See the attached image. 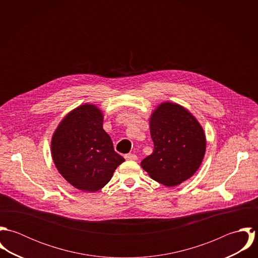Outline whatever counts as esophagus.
I'll list each match as a JSON object with an SVG mask.
<instances>
[{
  "label": "esophagus",
  "instance_id": "34e87169",
  "mask_svg": "<svg viewBox=\"0 0 258 258\" xmlns=\"http://www.w3.org/2000/svg\"><path fill=\"white\" fill-rule=\"evenodd\" d=\"M124 158H125L126 160H128V161H135V160H137V156H136L135 154H131V153L126 154V155L124 156Z\"/></svg>",
  "mask_w": 258,
  "mask_h": 258
}]
</instances>
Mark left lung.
Returning <instances> with one entry per match:
<instances>
[{
    "mask_svg": "<svg viewBox=\"0 0 258 258\" xmlns=\"http://www.w3.org/2000/svg\"><path fill=\"white\" fill-rule=\"evenodd\" d=\"M154 150L142 168L160 184L175 186L189 179L206 153V135L198 120L183 106L161 103L150 118Z\"/></svg>",
    "mask_w": 258,
    "mask_h": 258,
    "instance_id": "1",
    "label": "left lung"
}]
</instances>
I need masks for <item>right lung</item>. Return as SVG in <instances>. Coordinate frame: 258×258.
Instances as JSON below:
<instances>
[{
	"label": "right lung",
	"instance_id": "right-lung-1",
	"mask_svg": "<svg viewBox=\"0 0 258 258\" xmlns=\"http://www.w3.org/2000/svg\"><path fill=\"white\" fill-rule=\"evenodd\" d=\"M103 114L93 104L71 111L51 139V156L59 174L74 187L97 191L125 159L114 151L103 129Z\"/></svg>",
	"mask_w": 258,
	"mask_h": 258
}]
</instances>
